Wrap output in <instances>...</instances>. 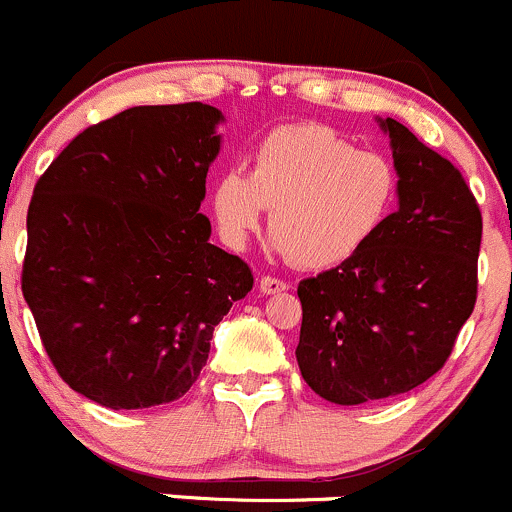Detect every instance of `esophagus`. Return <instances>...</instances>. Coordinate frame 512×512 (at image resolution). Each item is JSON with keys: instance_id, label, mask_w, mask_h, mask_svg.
Here are the masks:
<instances>
[{"instance_id": "obj_1", "label": "esophagus", "mask_w": 512, "mask_h": 512, "mask_svg": "<svg viewBox=\"0 0 512 512\" xmlns=\"http://www.w3.org/2000/svg\"><path fill=\"white\" fill-rule=\"evenodd\" d=\"M258 288H261V293L266 295H276V293H283L288 288L286 281H281V278H273V276H263L261 283H258Z\"/></svg>"}]
</instances>
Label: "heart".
<instances>
[{"label":"heart","mask_w":512,"mask_h":512,"mask_svg":"<svg viewBox=\"0 0 512 512\" xmlns=\"http://www.w3.org/2000/svg\"><path fill=\"white\" fill-rule=\"evenodd\" d=\"M397 197L392 160L357 150L323 123L278 125L258 140L251 175L221 170L209 189L214 224L229 249H246L268 207L276 249L310 271L362 254L387 226Z\"/></svg>","instance_id":"1"}]
</instances>
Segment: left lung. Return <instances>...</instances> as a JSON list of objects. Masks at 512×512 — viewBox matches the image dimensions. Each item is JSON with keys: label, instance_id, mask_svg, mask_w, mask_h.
Instances as JSON below:
<instances>
[{"label": "left lung", "instance_id": "left-lung-1", "mask_svg": "<svg viewBox=\"0 0 512 512\" xmlns=\"http://www.w3.org/2000/svg\"><path fill=\"white\" fill-rule=\"evenodd\" d=\"M399 209L362 254L305 278L298 367L328 402L397 397L449 360L478 293L483 219L466 179L397 120H379Z\"/></svg>", "mask_w": 512, "mask_h": 512}]
</instances>
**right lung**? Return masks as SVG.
Returning a JSON list of instances; mask_svg holds the SVG:
<instances>
[{
  "label": "right lung",
  "instance_id": "1",
  "mask_svg": "<svg viewBox=\"0 0 512 512\" xmlns=\"http://www.w3.org/2000/svg\"><path fill=\"white\" fill-rule=\"evenodd\" d=\"M221 110L138 105L76 135L26 214L21 293L63 382L108 409L175 402L254 286L199 214Z\"/></svg>",
  "mask_w": 512,
  "mask_h": 512
}]
</instances>
